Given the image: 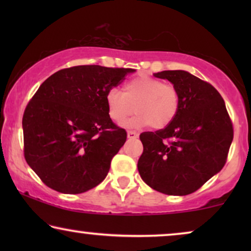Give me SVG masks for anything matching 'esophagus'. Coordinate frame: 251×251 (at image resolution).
<instances>
[{
	"label": "esophagus",
	"instance_id": "esophagus-1",
	"mask_svg": "<svg viewBox=\"0 0 251 251\" xmlns=\"http://www.w3.org/2000/svg\"><path fill=\"white\" fill-rule=\"evenodd\" d=\"M137 137H138V133H137V132L131 131V130H130V131H128V138L129 139H136Z\"/></svg>",
	"mask_w": 251,
	"mask_h": 251
}]
</instances>
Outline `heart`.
I'll use <instances>...</instances> for the list:
<instances>
[{
  "label": "heart",
  "mask_w": 251,
  "mask_h": 251,
  "mask_svg": "<svg viewBox=\"0 0 251 251\" xmlns=\"http://www.w3.org/2000/svg\"><path fill=\"white\" fill-rule=\"evenodd\" d=\"M105 102L109 119L116 125H122L135 106L136 115L126 123V128L140 129L151 126L153 129H163L176 119L180 95L174 84L142 75L126 81L122 92L116 88L109 89Z\"/></svg>",
  "instance_id": "heart-1"
}]
</instances>
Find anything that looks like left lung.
Wrapping results in <instances>:
<instances>
[{
	"mask_svg": "<svg viewBox=\"0 0 251 251\" xmlns=\"http://www.w3.org/2000/svg\"><path fill=\"white\" fill-rule=\"evenodd\" d=\"M154 76L167 78L178 89L180 106L166 128L140 133L139 175L161 193L191 194L225 166L232 121L224 99L208 82L185 71H163Z\"/></svg>",
	"mask_w": 251,
	"mask_h": 251,
	"instance_id": "1",
	"label": "left lung"
}]
</instances>
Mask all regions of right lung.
I'll list each match as a JSON object with an SVG mask.
<instances>
[{
  "label": "right lung",
  "instance_id": "right-lung-1",
  "mask_svg": "<svg viewBox=\"0 0 251 251\" xmlns=\"http://www.w3.org/2000/svg\"><path fill=\"white\" fill-rule=\"evenodd\" d=\"M133 71L81 65L40 85L24 112V155L48 187L78 194L105 179L126 140L109 119L105 96Z\"/></svg>",
  "mask_w": 251,
  "mask_h": 251
}]
</instances>
